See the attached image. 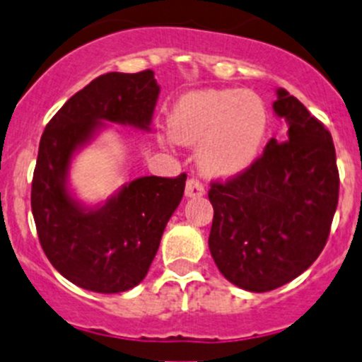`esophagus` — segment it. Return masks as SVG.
<instances>
[{
	"label": "esophagus",
	"instance_id": "34e87169",
	"mask_svg": "<svg viewBox=\"0 0 362 362\" xmlns=\"http://www.w3.org/2000/svg\"><path fill=\"white\" fill-rule=\"evenodd\" d=\"M185 195H187V197H190V199L202 197V195H204V187L199 183L197 179H188L187 188H185Z\"/></svg>",
	"mask_w": 362,
	"mask_h": 362
}]
</instances>
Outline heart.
Here are the masks:
<instances>
[{
    "label": "heart",
    "mask_w": 362,
    "mask_h": 362,
    "mask_svg": "<svg viewBox=\"0 0 362 362\" xmlns=\"http://www.w3.org/2000/svg\"><path fill=\"white\" fill-rule=\"evenodd\" d=\"M168 135L183 146H197L204 175L230 179L245 174L259 158L268 133V110L254 92L206 88L175 103Z\"/></svg>",
    "instance_id": "1"
}]
</instances>
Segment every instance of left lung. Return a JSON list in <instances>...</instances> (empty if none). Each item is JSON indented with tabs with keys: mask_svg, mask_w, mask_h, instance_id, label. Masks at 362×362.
Here are the masks:
<instances>
[{
	"mask_svg": "<svg viewBox=\"0 0 362 362\" xmlns=\"http://www.w3.org/2000/svg\"><path fill=\"white\" fill-rule=\"evenodd\" d=\"M275 115L286 120L245 174L213 183L209 252L220 274L263 293L308 270L329 238L339 175L332 136L297 98L277 88Z\"/></svg>",
	"mask_w": 362,
	"mask_h": 362,
	"instance_id": "left-lung-1",
	"label": "left lung"
}]
</instances>
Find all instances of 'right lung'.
<instances>
[{
	"instance_id": "1",
	"label": "right lung",
	"mask_w": 362,
	"mask_h": 362,
	"mask_svg": "<svg viewBox=\"0 0 362 362\" xmlns=\"http://www.w3.org/2000/svg\"><path fill=\"white\" fill-rule=\"evenodd\" d=\"M160 85L153 71L108 72L76 92L40 139L32 183V211L40 245L76 286L120 293L144 281L165 226L185 194L187 175H144L87 204L71 185L72 161L105 122L149 133Z\"/></svg>"
}]
</instances>
